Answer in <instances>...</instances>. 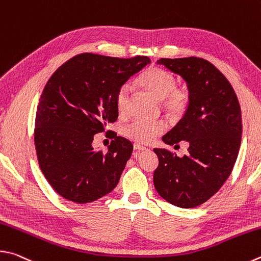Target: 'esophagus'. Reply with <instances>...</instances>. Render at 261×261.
I'll return each mask as SVG.
<instances>
[{
  "instance_id": "1",
  "label": "esophagus",
  "mask_w": 261,
  "mask_h": 261,
  "mask_svg": "<svg viewBox=\"0 0 261 261\" xmlns=\"http://www.w3.org/2000/svg\"><path fill=\"white\" fill-rule=\"evenodd\" d=\"M134 149L137 150V151H143V150H147L148 148H147V147H145V146H143V145H140V144H135Z\"/></svg>"
}]
</instances>
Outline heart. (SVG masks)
Returning a JSON list of instances; mask_svg holds the SVG:
<instances>
[{"label":"heart","instance_id":"b5f03b06","mask_svg":"<svg viewBox=\"0 0 261 261\" xmlns=\"http://www.w3.org/2000/svg\"><path fill=\"white\" fill-rule=\"evenodd\" d=\"M137 84L151 97L161 100L162 107L169 115L181 116L189 105L187 90L176 88L177 81L168 70L159 67H149L137 79ZM130 92L126 87H121L115 94V107L120 116H126L129 111ZM165 130L163 122L136 120L125 129V135L138 143H150L156 136Z\"/></svg>","mask_w":261,"mask_h":261}]
</instances>
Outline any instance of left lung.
<instances>
[{"mask_svg":"<svg viewBox=\"0 0 261 261\" xmlns=\"http://www.w3.org/2000/svg\"><path fill=\"white\" fill-rule=\"evenodd\" d=\"M187 83L189 105L178 124L162 137L167 145L187 141L182 158L155 148L154 186L165 201L189 209L206 202L230 176L239 155L242 116L233 87L216 66L196 57L161 58Z\"/></svg>","mask_w":261,"mask_h":261,"instance_id":"8db88e82","label":"left lung"}]
</instances>
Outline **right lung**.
Returning a JSON list of instances; mask_svg holds the SVG:
<instances>
[{
    "instance_id": "obj_1",
    "label": "right lung",
    "mask_w": 261,
    "mask_h": 261,
    "mask_svg": "<svg viewBox=\"0 0 261 261\" xmlns=\"http://www.w3.org/2000/svg\"><path fill=\"white\" fill-rule=\"evenodd\" d=\"M150 63L81 54L52 74L37 106L34 141L40 168L60 196L79 204L107 195L120 180L134 146L116 137L107 153L93 136L115 122L117 90Z\"/></svg>"
}]
</instances>
